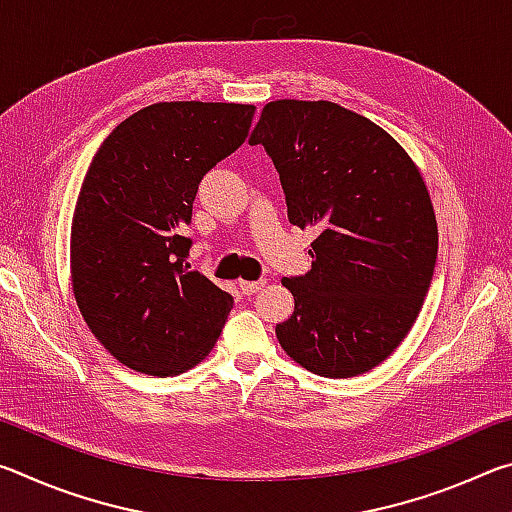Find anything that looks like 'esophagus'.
<instances>
[{"instance_id":"34e87169","label":"esophagus","mask_w":512,"mask_h":512,"mask_svg":"<svg viewBox=\"0 0 512 512\" xmlns=\"http://www.w3.org/2000/svg\"><path fill=\"white\" fill-rule=\"evenodd\" d=\"M239 287H241V291L246 293V296H253V293H257V291H262L264 287H266V280H257V282H239Z\"/></svg>"}]
</instances>
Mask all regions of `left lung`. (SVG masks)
<instances>
[{
	"label": "left lung",
	"mask_w": 512,
	"mask_h": 512,
	"mask_svg": "<svg viewBox=\"0 0 512 512\" xmlns=\"http://www.w3.org/2000/svg\"><path fill=\"white\" fill-rule=\"evenodd\" d=\"M248 142L271 155L289 221L318 230L311 271L282 280L296 309L277 341L314 375H363L411 332L436 266L438 223L418 164L332 101L266 103Z\"/></svg>",
	"instance_id": "8db88e82"
}]
</instances>
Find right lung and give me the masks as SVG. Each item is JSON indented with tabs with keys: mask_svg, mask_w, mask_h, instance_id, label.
Here are the masks:
<instances>
[{
	"mask_svg": "<svg viewBox=\"0 0 512 512\" xmlns=\"http://www.w3.org/2000/svg\"><path fill=\"white\" fill-rule=\"evenodd\" d=\"M250 103L162 101L121 121L85 173L69 273L90 332L119 363L153 377L201 363L232 296L185 257L198 183L250 131Z\"/></svg>",
	"mask_w": 512,
	"mask_h": 512,
	"instance_id": "right-lung-1",
	"label": "right lung"
}]
</instances>
